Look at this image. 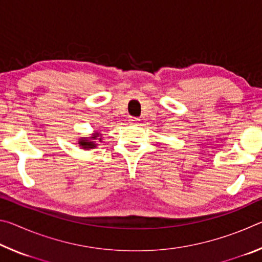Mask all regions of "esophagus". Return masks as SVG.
Segmentation results:
<instances>
[{
  "label": "esophagus",
  "mask_w": 262,
  "mask_h": 262,
  "mask_svg": "<svg viewBox=\"0 0 262 262\" xmlns=\"http://www.w3.org/2000/svg\"><path fill=\"white\" fill-rule=\"evenodd\" d=\"M137 121H139V118H136V117H130L129 118V122L130 123H136Z\"/></svg>",
  "instance_id": "34e87169"
}]
</instances>
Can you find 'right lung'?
Masks as SVG:
<instances>
[{
    "mask_svg": "<svg viewBox=\"0 0 262 262\" xmlns=\"http://www.w3.org/2000/svg\"><path fill=\"white\" fill-rule=\"evenodd\" d=\"M98 136H99V134H95L94 136H92V140H97V137ZM99 140H101V139H99ZM79 144H81V147L83 149H94L97 147V144L94 141H89L85 139H82L81 141H79Z\"/></svg>",
    "mask_w": 262,
    "mask_h": 262,
    "instance_id": "add662e5",
    "label": "right lung"
}]
</instances>
